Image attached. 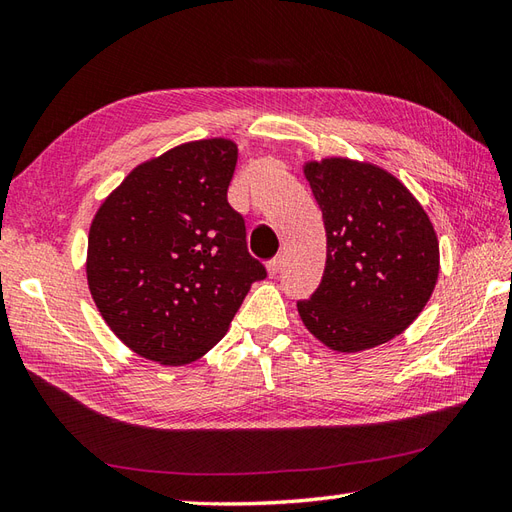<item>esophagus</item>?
<instances>
[{
    "mask_svg": "<svg viewBox=\"0 0 512 512\" xmlns=\"http://www.w3.org/2000/svg\"><path fill=\"white\" fill-rule=\"evenodd\" d=\"M283 266V257H274L268 261V277H277Z\"/></svg>",
    "mask_w": 512,
    "mask_h": 512,
    "instance_id": "esophagus-1",
    "label": "esophagus"
}]
</instances>
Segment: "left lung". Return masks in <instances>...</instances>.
Segmentation results:
<instances>
[{
    "label": "left lung",
    "instance_id": "8db88e82",
    "mask_svg": "<svg viewBox=\"0 0 512 512\" xmlns=\"http://www.w3.org/2000/svg\"><path fill=\"white\" fill-rule=\"evenodd\" d=\"M322 209L326 268L298 313L335 352L381 346L409 329L439 279L435 227L411 190L372 162L322 157L303 164Z\"/></svg>",
    "mask_w": 512,
    "mask_h": 512
}]
</instances>
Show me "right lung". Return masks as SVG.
I'll return each instance as SVG.
<instances>
[{"instance_id":"obj_1","label":"right lung","mask_w":512,"mask_h":512,"mask_svg":"<svg viewBox=\"0 0 512 512\" xmlns=\"http://www.w3.org/2000/svg\"><path fill=\"white\" fill-rule=\"evenodd\" d=\"M235 164L229 138L183 142L131 170L90 222V296L144 359L170 368L201 359L266 279L227 201Z\"/></svg>"}]
</instances>
